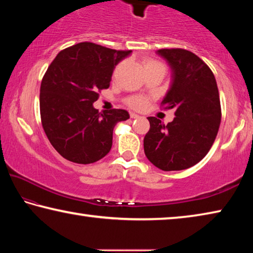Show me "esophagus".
I'll return each instance as SVG.
<instances>
[{
    "mask_svg": "<svg viewBox=\"0 0 253 253\" xmlns=\"http://www.w3.org/2000/svg\"><path fill=\"white\" fill-rule=\"evenodd\" d=\"M129 116L131 117V118H139L140 116H139V115H137V114H135V113H129Z\"/></svg>",
    "mask_w": 253,
    "mask_h": 253,
    "instance_id": "34e87169",
    "label": "esophagus"
}]
</instances>
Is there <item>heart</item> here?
Listing matches in <instances>:
<instances>
[{"label":"heart","mask_w":253,"mask_h":253,"mask_svg":"<svg viewBox=\"0 0 253 253\" xmlns=\"http://www.w3.org/2000/svg\"><path fill=\"white\" fill-rule=\"evenodd\" d=\"M154 65H161V63L156 61V60H153V59H146L144 61V67L145 68L151 67V66H154ZM126 102H127L128 106L131 107V108L142 109L147 104V98L143 97V96H132V97L128 98Z\"/></svg>","instance_id":"obj_1"}]
</instances>
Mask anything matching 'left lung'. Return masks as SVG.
Here are the masks:
<instances>
[{
    "label": "left lung",
    "mask_w": 253,
    "mask_h": 253,
    "mask_svg": "<svg viewBox=\"0 0 253 253\" xmlns=\"http://www.w3.org/2000/svg\"><path fill=\"white\" fill-rule=\"evenodd\" d=\"M158 54L172 67L173 84L163 109H175L168 125L156 117L144 138L148 161L162 170L190 169L203 160L215 140L221 123L219 89L212 70L191 51L179 48L160 49Z\"/></svg>",
    "instance_id": "8db88e82"
}]
</instances>
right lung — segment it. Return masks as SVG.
I'll use <instances>...</instances> for the list:
<instances>
[{
  "mask_svg": "<svg viewBox=\"0 0 253 253\" xmlns=\"http://www.w3.org/2000/svg\"><path fill=\"white\" fill-rule=\"evenodd\" d=\"M131 50H114L81 42L60 51L40 87L44 132L60 155L77 164H91L109 153L113 130L129 115L124 109L99 113V92L109 88L114 68Z\"/></svg>",
  "mask_w": 253,
  "mask_h": 253,
  "instance_id": "obj_1",
  "label": "right lung"
}]
</instances>
